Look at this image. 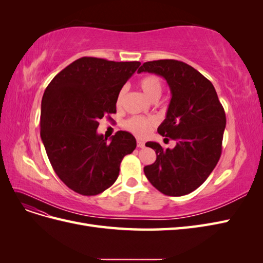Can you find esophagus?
Instances as JSON below:
<instances>
[{"label":"esophagus","instance_id":"esophagus-1","mask_svg":"<svg viewBox=\"0 0 263 263\" xmlns=\"http://www.w3.org/2000/svg\"><path fill=\"white\" fill-rule=\"evenodd\" d=\"M137 147L138 148H144L145 147V142L142 140H137Z\"/></svg>","mask_w":263,"mask_h":263}]
</instances>
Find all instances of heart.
I'll use <instances>...</instances> for the list:
<instances>
[{
  "instance_id": "1",
  "label": "heart",
  "mask_w": 263,
  "mask_h": 263,
  "mask_svg": "<svg viewBox=\"0 0 263 263\" xmlns=\"http://www.w3.org/2000/svg\"><path fill=\"white\" fill-rule=\"evenodd\" d=\"M138 85L140 87V90L146 95V98L151 101H157L159 98H160V95L162 93L161 80L159 79V77L154 74L146 76L142 79H140ZM124 95H125L124 90H122L117 95L116 104L118 107L123 104ZM155 123L156 122L154 118L133 116L125 123V127L127 130H129L134 135H136V136L142 137L149 133L150 128L155 125Z\"/></svg>"
}]
</instances>
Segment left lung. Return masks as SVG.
<instances>
[{
	"mask_svg": "<svg viewBox=\"0 0 263 263\" xmlns=\"http://www.w3.org/2000/svg\"><path fill=\"white\" fill-rule=\"evenodd\" d=\"M137 72L165 79L171 101L158 133L177 140L173 149L147 142L146 146L156 151L157 159L145 166V176L165 195L193 192L209 178L221 155L226 115L215 87L193 67L178 60L148 61Z\"/></svg>",
	"mask_w": 263,
	"mask_h": 263,
	"instance_id": "left-lung-1",
	"label": "left lung"
}]
</instances>
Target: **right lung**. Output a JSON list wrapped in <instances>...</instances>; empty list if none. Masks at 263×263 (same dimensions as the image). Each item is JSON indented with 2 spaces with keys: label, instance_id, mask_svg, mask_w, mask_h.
Returning a JSON list of instances; mask_svg holds the SVG:
<instances>
[{
  "label": "right lung",
  "instance_id": "obj_1",
  "mask_svg": "<svg viewBox=\"0 0 263 263\" xmlns=\"http://www.w3.org/2000/svg\"><path fill=\"white\" fill-rule=\"evenodd\" d=\"M139 66L82 57L46 87L41 137L54 172L79 194L104 192L116 181L123 158L136 148L128 132H117L107 142L97 129L100 119L116 113L117 95Z\"/></svg>",
  "mask_w": 263,
  "mask_h": 263
}]
</instances>
